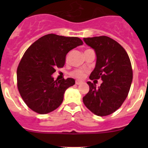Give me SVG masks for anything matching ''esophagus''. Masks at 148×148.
<instances>
[{
	"label": "esophagus",
	"instance_id": "34e87169",
	"mask_svg": "<svg viewBox=\"0 0 148 148\" xmlns=\"http://www.w3.org/2000/svg\"><path fill=\"white\" fill-rule=\"evenodd\" d=\"M83 82H82V81H80V80H76L75 81V84H77V85H78V84H82Z\"/></svg>",
	"mask_w": 148,
	"mask_h": 148
}]
</instances>
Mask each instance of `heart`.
<instances>
[{
	"instance_id": "obj_1",
	"label": "heart",
	"mask_w": 148,
	"mask_h": 148,
	"mask_svg": "<svg viewBox=\"0 0 148 148\" xmlns=\"http://www.w3.org/2000/svg\"><path fill=\"white\" fill-rule=\"evenodd\" d=\"M71 75L77 78H82L84 76V72L81 70H74L71 73Z\"/></svg>"
}]
</instances>
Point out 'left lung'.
<instances>
[{"mask_svg":"<svg viewBox=\"0 0 148 148\" xmlns=\"http://www.w3.org/2000/svg\"><path fill=\"white\" fill-rule=\"evenodd\" d=\"M94 49L96 63L91 80H102L100 87L87 82L90 90L83 97L84 105L94 114L104 116L114 113L126 99L133 80L131 63L125 49L108 36L84 38Z\"/></svg>","mask_w":148,"mask_h":148,"instance_id":"8db88e82","label":"left lung"}]
</instances>
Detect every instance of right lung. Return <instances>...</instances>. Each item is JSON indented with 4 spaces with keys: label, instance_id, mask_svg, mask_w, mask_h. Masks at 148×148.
<instances>
[{
    "label": "right lung",
    "instance_id": "add662e5",
    "mask_svg": "<svg viewBox=\"0 0 148 148\" xmlns=\"http://www.w3.org/2000/svg\"><path fill=\"white\" fill-rule=\"evenodd\" d=\"M82 44L79 38L48 34L27 49L18 65L17 82L21 96L30 109L47 114L61 105L65 91L75 84V79L57 82L52 75L56 67L64 66L66 54Z\"/></svg>",
    "mask_w": 148,
    "mask_h": 148
}]
</instances>
